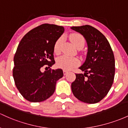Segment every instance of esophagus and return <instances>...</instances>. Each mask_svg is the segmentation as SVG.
Segmentation results:
<instances>
[{
    "label": "esophagus",
    "mask_w": 128,
    "mask_h": 128,
    "mask_svg": "<svg viewBox=\"0 0 128 128\" xmlns=\"http://www.w3.org/2000/svg\"><path fill=\"white\" fill-rule=\"evenodd\" d=\"M68 71H66V70H64V75H66V74L67 73H68Z\"/></svg>",
    "instance_id": "obj_1"
}]
</instances>
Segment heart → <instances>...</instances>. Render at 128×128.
<instances>
[{
  "instance_id": "1",
  "label": "heart",
  "mask_w": 128,
  "mask_h": 128,
  "mask_svg": "<svg viewBox=\"0 0 128 128\" xmlns=\"http://www.w3.org/2000/svg\"><path fill=\"white\" fill-rule=\"evenodd\" d=\"M70 40L72 43L73 44L75 47L78 48L79 46L84 45V38L78 33H72L70 35ZM63 42L62 37H60L57 40L54 45V52L57 54H58L60 52L61 50V45ZM80 64L79 60L78 58L75 57H70L67 56H63L59 57L57 60V66L64 70H70L74 67L77 66Z\"/></svg>"
}]
</instances>
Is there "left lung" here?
I'll return each mask as SVG.
<instances>
[{"label":"left lung","instance_id":"obj_1","mask_svg":"<svg viewBox=\"0 0 128 128\" xmlns=\"http://www.w3.org/2000/svg\"><path fill=\"white\" fill-rule=\"evenodd\" d=\"M86 38V58L79 69L84 74H76L71 89L76 98L84 102L94 104L108 94L114 82L115 58L105 36L91 26L72 27Z\"/></svg>","mask_w":128,"mask_h":128}]
</instances>
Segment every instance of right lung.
Here are the masks:
<instances>
[{"label":"right lung","instance_id":"1","mask_svg":"<svg viewBox=\"0 0 128 128\" xmlns=\"http://www.w3.org/2000/svg\"><path fill=\"white\" fill-rule=\"evenodd\" d=\"M62 26L43 24L30 30L20 40L14 57L13 76L18 90L30 102L45 101L52 95L62 70L42 72L55 64L54 48L64 32ZM47 68V67H46Z\"/></svg>","mask_w":128,"mask_h":128}]
</instances>
